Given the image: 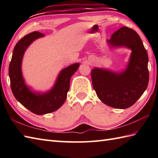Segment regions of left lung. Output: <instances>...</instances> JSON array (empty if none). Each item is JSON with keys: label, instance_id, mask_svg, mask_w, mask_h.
Segmentation results:
<instances>
[{"label": "left lung", "instance_id": "obj_1", "mask_svg": "<svg viewBox=\"0 0 158 158\" xmlns=\"http://www.w3.org/2000/svg\"><path fill=\"white\" fill-rule=\"evenodd\" d=\"M112 47L132 49L125 71L115 73L95 68L91 72L93 88L105 105L117 109L132 106L145 91L149 83L148 55L139 35L134 30L122 27L108 40Z\"/></svg>", "mask_w": 158, "mask_h": 158}]
</instances>
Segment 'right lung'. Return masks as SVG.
Instances as JSON below:
<instances>
[{
    "mask_svg": "<svg viewBox=\"0 0 158 158\" xmlns=\"http://www.w3.org/2000/svg\"><path fill=\"white\" fill-rule=\"evenodd\" d=\"M43 36L42 33L35 31L20 39L13 49L9 67L11 88L15 98L23 106L36 115L52 113L63 105L70 88V77L79 66V63H75L64 69L60 72L54 87L48 92L36 94L31 92L23 81L21 70L22 60L25 50L31 43Z\"/></svg>",
    "mask_w": 158,
    "mask_h": 158,
    "instance_id": "right-lung-1",
    "label": "right lung"
}]
</instances>
